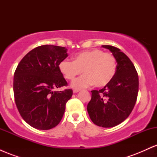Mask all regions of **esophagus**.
<instances>
[{"mask_svg":"<svg viewBox=\"0 0 157 157\" xmlns=\"http://www.w3.org/2000/svg\"><path fill=\"white\" fill-rule=\"evenodd\" d=\"M79 91H80V89H74L73 90L74 93H77V92H79Z\"/></svg>","mask_w":157,"mask_h":157,"instance_id":"obj_1","label":"esophagus"}]
</instances>
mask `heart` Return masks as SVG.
Here are the masks:
<instances>
[{
  "label": "heart",
  "instance_id": "b5f03b06",
  "mask_svg": "<svg viewBox=\"0 0 157 157\" xmlns=\"http://www.w3.org/2000/svg\"><path fill=\"white\" fill-rule=\"evenodd\" d=\"M117 63L114 56L100 49H91L77 54L74 61L64 59L59 63V69L67 80H72L82 72L84 75L75 80L71 86L76 89L105 86L113 80Z\"/></svg>",
  "mask_w": 157,
  "mask_h": 157
}]
</instances>
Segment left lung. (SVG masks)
<instances>
[{
  "mask_svg": "<svg viewBox=\"0 0 157 157\" xmlns=\"http://www.w3.org/2000/svg\"><path fill=\"white\" fill-rule=\"evenodd\" d=\"M102 46L116 58L117 72L103 89L91 91L87 111L95 125L111 128L128 117L134 109L139 91V77L134 64L120 49L107 45Z\"/></svg>",
  "mask_w": 157,
  "mask_h": 157,
  "instance_id": "8db88e82",
  "label": "left lung"
}]
</instances>
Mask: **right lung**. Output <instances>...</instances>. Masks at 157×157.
<instances>
[{
    "label": "right lung",
    "mask_w": 157,
    "mask_h": 157,
    "mask_svg": "<svg viewBox=\"0 0 157 157\" xmlns=\"http://www.w3.org/2000/svg\"><path fill=\"white\" fill-rule=\"evenodd\" d=\"M67 57L65 47L44 45L27 53L16 68V105L23 120L36 129L48 130L58 125L72 96L71 89L54 91L67 85L59 69L60 61Z\"/></svg>",
    "instance_id": "right-lung-1"
}]
</instances>
